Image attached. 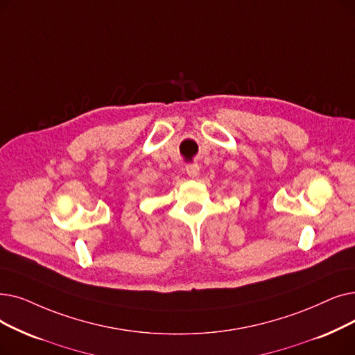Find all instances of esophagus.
<instances>
[{
  "mask_svg": "<svg viewBox=\"0 0 355 355\" xmlns=\"http://www.w3.org/2000/svg\"><path fill=\"white\" fill-rule=\"evenodd\" d=\"M186 173L190 175V177H197L198 175V173H200V166H198V164H196V162H193V164H187L186 165Z\"/></svg>",
  "mask_w": 355,
  "mask_h": 355,
  "instance_id": "obj_1",
  "label": "esophagus"
}]
</instances>
